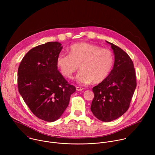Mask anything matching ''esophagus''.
I'll list each match as a JSON object with an SVG mask.
<instances>
[{
	"label": "esophagus",
	"instance_id": "34e87169",
	"mask_svg": "<svg viewBox=\"0 0 155 155\" xmlns=\"http://www.w3.org/2000/svg\"><path fill=\"white\" fill-rule=\"evenodd\" d=\"M76 90H77V91H81L82 90H84V88L82 87L77 86V87H76Z\"/></svg>",
	"mask_w": 155,
	"mask_h": 155
}]
</instances>
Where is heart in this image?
Listing matches in <instances>:
<instances>
[{"label":"heart","mask_w":155,"mask_h":155,"mask_svg":"<svg viewBox=\"0 0 155 155\" xmlns=\"http://www.w3.org/2000/svg\"><path fill=\"white\" fill-rule=\"evenodd\" d=\"M69 55L60 53L56 58V65L61 74L71 78L77 71L80 72L77 79L81 83L98 84L104 81L111 72L114 65L112 51L94 44L80 42L68 50Z\"/></svg>","instance_id":"b5f03b06"}]
</instances>
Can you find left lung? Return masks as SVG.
Wrapping results in <instances>:
<instances>
[{
	"label": "left lung",
	"instance_id": "1",
	"mask_svg": "<svg viewBox=\"0 0 155 155\" xmlns=\"http://www.w3.org/2000/svg\"><path fill=\"white\" fill-rule=\"evenodd\" d=\"M114 68L108 77L93 87L94 94L91 105L93 115L99 120L112 121L128 110L137 83L134 64L129 56L114 44Z\"/></svg>",
	"mask_w": 155,
	"mask_h": 155
}]
</instances>
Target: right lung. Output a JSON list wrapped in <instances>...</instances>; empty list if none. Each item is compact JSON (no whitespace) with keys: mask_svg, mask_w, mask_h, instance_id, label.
I'll return each mask as SVG.
<instances>
[{"mask_svg":"<svg viewBox=\"0 0 155 155\" xmlns=\"http://www.w3.org/2000/svg\"><path fill=\"white\" fill-rule=\"evenodd\" d=\"M62 48L58 41L37 46L26 54L18 71L19 93L34 115L48 122L59 118L76 91L58 70Z\"/></svg>","mask_w":155,"mask_h":155,"instance_id":"1","label":"right lung"}]
</instances>
